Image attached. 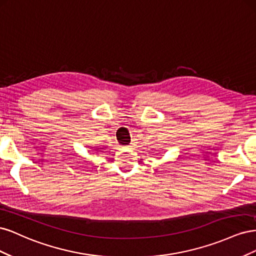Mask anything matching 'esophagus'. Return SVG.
Returning a JSON list of instances; mask_svg holds the SVG:
<instances>
[{
    "instance_id": "obj_1",
    "label": "esophagus",
    "mask_w": 256,
    "mask_h": 256,
    "mask_svg": "<svg viewBox=\"0 0 256 256\" xmlns=\"http://www.w3.org/2000/svg\"><path fill=\"white\" fill-rule=\"evenodd\" d=\"M128 150H134V145H129L128 146Z\"/></svg>"
}]
</instances>
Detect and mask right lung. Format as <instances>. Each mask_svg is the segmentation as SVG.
<instances>
[{"mask_svg":"<svg viewBox=\"0 0 256 256\" xmlns=\"http://www.w3.org/2000/svg\"><path fill=\"white\" fill-rule=\"evenodd\" d=\"M97 150H102V148H97Z\"/></svg>","mask_w":256,"mask_h":256,"instance_id":"obj_1","label":"right lung"}]
</instances>
